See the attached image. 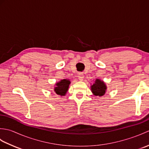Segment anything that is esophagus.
<instances>
[{
  "instance_id": "34e87169",
  "label": "esophagus",
  "mask_w": 149,
  "mask_h": 149,
  "mask_svg": "<svg viewBox=\"0 0 149 149\" xmlns=\"http://www.w3.org/2000/svg\"><path fill=\"white\" fill-rule=\"evenodd\" d=\"M78 79H79L80 81H83V79H84V74L83 73H79L78 74Z\"/></svg>"
}]
</instances>
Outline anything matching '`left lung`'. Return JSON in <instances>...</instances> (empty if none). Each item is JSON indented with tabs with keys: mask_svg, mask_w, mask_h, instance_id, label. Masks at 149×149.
<instances>
[{
	"mask_svg": "<svg viewBox=\"0 0 149 149\" xmlns=\"http://www.w3.org/2000/svg\"><path fill=\"white\" fill-rule=\"evenodd\" d=\"M91 91L96 96H102L106 93V86L103 81L99 79H97L92 86H91Z\"/></svg>",
	"mask_w": 149,
	"mask_h": 149,
	"instance_id": "obj_1",
	"label": "left lung"
}]
</instances>
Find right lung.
<instances>
[{
    "instance_id": "1",
    "label": "right lung",
    "mask_w": 149,
    "mask_h": 149,
    "mask_svg": "<svg viewBox=\"0 0 149 149\" xmlns=\"http://www.w3.org/2000/svg\"><path fill=\"white\" fill-rule=\"evenodd\" d=\"M70 83V81L67 79H63L59 82L58 83L56 84L57 86L54 88L56 93L61 96L65 95L68 89Z\"/></svg>"
}]
</instances>
